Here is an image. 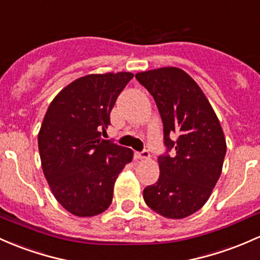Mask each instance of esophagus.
Returning <instances> with one entry per match:
<instances>
[{"label": "esophagus", "instance_id": "34e87169", "mask_svg": "<svg viewBox=\"0 0 260 260\" xmlns=\"http://www.w3.org/2000/svg\"><path fill=\"white\" fill-rule=\"evenodd\" d=\"M150 154L148 150H142V152H136L135 153V158L137 159H149Z\"/></svg>", "mask_w": 260, "mask_h": 260}]
</instances>
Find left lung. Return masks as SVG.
<instances>
[{
  "mask_svg": "<svg viewBox=\"0 0 260 260\" xmlns=\"http://www.w3.org/2000/svg\"><path fill=\"white\" fill-rule=\"evenodd\" d=\"M136 79L155 101L167 148L158 156V181L145 187L144 201L167 218L187 217L206 204L221 175L223 131L209 100L184 70L161 68Z\"/></svg>",
  "mask_w": 260,
  "mask_h": 260,
  "instance_id": "8db88e82",
  "label": "left lung"
}]
</instances>
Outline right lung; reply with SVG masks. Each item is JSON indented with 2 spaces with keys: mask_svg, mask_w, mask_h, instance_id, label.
I'll list each match as a JSON object with an SVG mask.
<instances>
[{
  "mask_svg": "<svg viewBox=\"0 0 260 260\" xmlns=\"http://www.w3.org/2000/svg\"><path fill=\"white\" fill-rule=\"evenodd\" d=\"M131 73L91 74L64 87L51 101L38 135L42 168L54 196L70 213L91 217L112 202L113 186L129 148L101 139Z\"/></svg>",
  "mask_w": 260,
  "mask_h": 260,
  "instance_id": "obj_1",
  "label": "right lung"
}]
</instances>
